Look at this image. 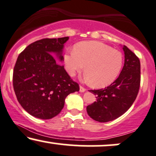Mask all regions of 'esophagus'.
Instances as JSON below:
<instances>
[{
	"mask_svg": "<svg viewBox=\"0 0 156 156\" xmlns=\"http://www.w3.org/2000/svg\"><path fill=\"white\" fill-rule=\"evenodd\" d=\"M85 91H86V89L85 88V87H83L82 86H80V92L84 93V92H85Z\"/></svg>",
	"mask_w": 156,
	"mask_h": 156,
	"instance_id": "obj_1",
	"label": "esophagus"
}]
</instances>
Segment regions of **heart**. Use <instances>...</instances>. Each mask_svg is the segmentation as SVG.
<instances>
[{"instance_id": "1", "label": "heart", "mask_w": 156, "mask_h": 156, "mask_svg": "<svg viewBox=\"0 0 156 156\" xmlns=\"http://www.w3.org/2000/svg\"><path fill=\"white\" fill-rule=\"evenodd\" d=\"M66 70L71 76L85 66V81L93 87L111 85L118 77L123 65L120 51L99 41H85L74 46V51L64 55Z\"/></svg>"}]
</instances>
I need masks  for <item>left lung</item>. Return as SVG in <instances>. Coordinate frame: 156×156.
Instances as JSON below:
<instances>
[{"label": "left lung", "instance_id": "1", "mask_svg": "<svg viewBox=\"0 0 156 156\" xmlns=\"http://www.w3.org/2000/svg\"><path fill=\"white\" fill-rule=\"evenodd\" d=\"M125 61L120 75L104 89L89 90L96 101L87 107V112L96 121L106 122L115 120L131 107L140 86V61L126 46L122 47Z\"/></svg>", "mask_w": 156, "mask_h": 156}]
</instances>
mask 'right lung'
<instances>
[{"mask_svg": "<svg viewBox=\"0 0 156 156\" xmlns=\"http://www.w3.org/2000/svg\"><path fill=\"white\" fill-rule=\"evenodd\" d=\"M69 37L43 38L28 45L18 56L13 71L16 98L27 112L48 120L60 112L66 96L80 90L60 61Z\"/></svg>", "mask_w": 156, "mask_h": 156, "instance_id": "obj_1", "label": "right lung"}]
</instances>
